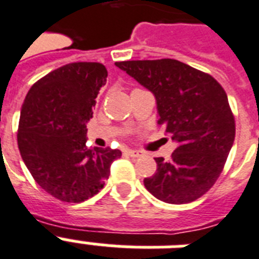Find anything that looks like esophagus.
Listing matches in <instances>:
<instances>
[{"mask_svg":"<svg viewBox=\"0 0 259 259\" xmlns=\"http://www.w3.org/2000/svg\"><path fill=\"white\" fill-rule=\"evenodd\" d=\"M125 153L127 154V155L133 156V158H138V156L141 155V151H138V150H133V149H126Z\"/></svg>","mask_w":259,"mask_h":259,"instance_id":"esophagus-1","label":"esophagus"}]
</instances>
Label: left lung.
<instances>
[{
    "instance_id": "1",
    "label": "left lung",
    "mask_w": 259,
    "mask_h": 259,
    "mask_svg": "<svg viewBox=\"0 0 259 259\" xmlns=\"http://www.w3.org/2000/svg\"><path fill=\"white\" fill-rule=\"evenodd\" d=\"M153 93L158 125L177 143L168 160L155 158L156 172L143 184L156 199L186 204L216 183L236 136L223 87L208 73L175 59L116 62Z\"/></svg>"
}]
</instances>
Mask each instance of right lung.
I'll list each match as a JSON object with an SVG mask.
<instances>
[{
    "label": "right lung",
    "instance_id": "right-lung-1",
    "mask_svg": "<svg viewBox=\"0 0 259 259\" xmlns=\"http://www.w3.org/2000/svg\"><path fill=\"white\" fill-rule=\"evenodd\" d=\"M106 77L101 63H69L38 80L23 101L19 153L36 183L62 201L95 196L121 156L119 150L85 145L87 122Z\"/></svg>",
    "mask_w": 259,
    "mask_h": 259
}]
</instances>
